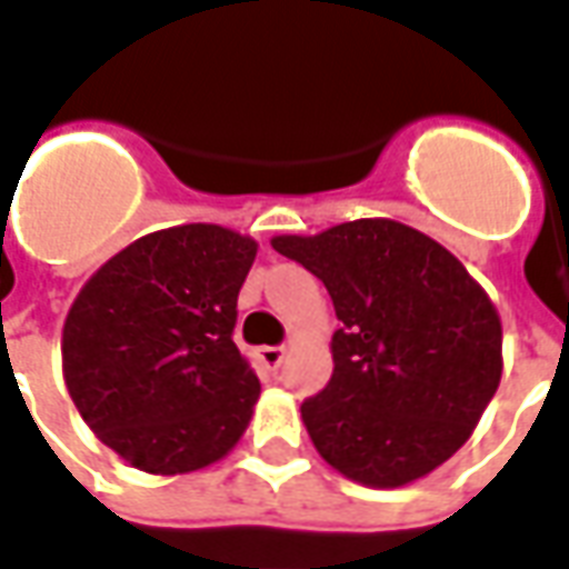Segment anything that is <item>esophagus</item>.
I'll use <instances>...</instances> for the list:
<instances>
[{
    "label": "esophagus",
    "mask_w": 569,
    "mask_h": 569,
    "mask_svg": "<svg viewBox=\"0 0 569 569\" xmlns=\"http://www.w3.org/2000/svg\"><path fill=\"white\" fill-rule=\"evenodd\" d=\"M257 360L267 367V370H279L281 360H284V348L281 346H263L257 348Z\"/></svg>",
    "instance_id": "34e87169"
}]
</instances>
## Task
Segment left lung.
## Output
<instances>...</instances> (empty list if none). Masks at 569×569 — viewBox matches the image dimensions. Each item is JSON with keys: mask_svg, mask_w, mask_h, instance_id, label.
Returning <instances> with one entry per match:
<instances>
[{"mask_svg": "<svg viewBox=\"0 0 569 569\" xmlns=\"http://www.w3.org/2000/svg\"><path fill=\"white\" fill-rule=\"evenodd\" d=\"M325 281L342 327L333 376L300 406L318 455L351 482L403 488L470 439L503 372V327L482 284L437 239L388 218L276 236Z\"/></svg>", "mask_w": 569, "mask_h": 569, "instance_id": "8db88e82", "label": "left lung"}]
</instances>
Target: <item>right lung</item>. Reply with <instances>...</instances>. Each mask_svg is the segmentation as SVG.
Returning <instances> with one entry per match:
<instances>
[{"label":"right lung","mask_w":569,"mask_h":569,"mask_svg":"<svg viewBox=\"0 0 569 569\" xmlns=\"http://www.w3.org/2000/svg\"><path fill=\"white\" fill-rule=\"evenodd\" d=\"M257 242L181 223L127 244L87 279L63 325V379L87 427L130 467L197 472L242 439L260 397L233 342Z\"/></svg>","instance_id":"right-lung-1"}]
</instances>
